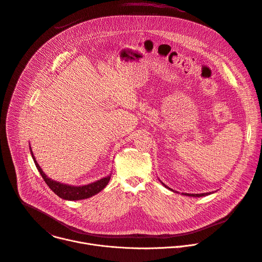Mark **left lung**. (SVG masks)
<instances>
[{"label":"left lung","mask_w":262,"mask_h":262,"mask_svg":"<svg viewBox=\"0 0 262 262\" xmlns=\"http://www.w3.org/2000/svg\"><path fill=\"white\" fill-rule=\"evenodd\" d=\"M165 187H167L166 185H164ZM210 193H206V194H184L183 193V195H185V196H191V197H202V196H206V195H208Z\"/></svg>","instance_id":"obj_1"}]
</instances>
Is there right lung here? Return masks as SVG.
I'll return each mask as SVG.
<instances>
[{"label": "right lung", "instance_id": "right-lung-1", "mask_svg": "<svg viewBox=\"0 0 262 262\" xmlns=\"http://www.w3.org/2000/svg\"><path fill=\"white\" fill-rule=\"evenodd\" d=\"M31 156H32L33 161H34V163H36V166H37L38 170L40 171L41 176L44 179L45 183L49 186V188L54 191L56 195H58L60 198L65 199V200H82V199L90 198V197L98 194L99 191H101L104 187H105L111 179V176H107L106 178H103L99 181H96L94 183L87 184L84 186H72V185L63 184V183L49 179L43 172L42 168L39 166L36 159H34L32 151H31Z\"/></svg>", "mask_w": 262, "mask_h": 262}]
</instances>
